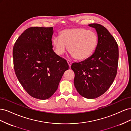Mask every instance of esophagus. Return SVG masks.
Segmentation results:
<instances>
[{"instance_id":"obj_1","label":"esophagus","mask_w":131,"mask_h":131,"mask_svg":"<svg viewBox=\"0 0 131 131\" xmlns=\"http://www.w3.org/2000/svg\"><path fill=\"white\" fill-rule=\"evenodd\" d=\"M67 63H68V64L69 67L70 68L71 65H72V62H71V61H69V60H67Z\"/></svg>"}]
</instances>
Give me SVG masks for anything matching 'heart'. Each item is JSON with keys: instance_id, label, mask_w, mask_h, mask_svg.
I'll list each match as a JSON object with an SVG mask.
<instances>
[{"instance_id": "b5f03b06", "label": "heart", "mask_w": 131, "mask_h": 131, "mask_svg": "<svg viewBox=\"0 0 131 131\" xmlns=\"http://www.w3.org/2000/svg\"><path fill=\"white\" fill-rule=\"evenodd\" d=\"M98 43V36L92 30L84 28H73L61 31L60 37H54L52 45L57 54L64 53L66 46L73 57L79 61L86 60L96 50Z\"/></svg>"}]
</instances>
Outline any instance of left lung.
<instances>
[{
  "label": "left lung",
  "mask_w": 131,
  "mask_h": 131,
  "mask_svg": "<svg viewBox=\"0 0 131 131\" xmlns=\"http://www.w3.org/2000/svg\"><path fill=\"white\" fill-rule=\"evenodd\" d=\"M96 29L98 43L94 53L86 60L74 63V86L86 98L101 96L108 90L116 77L118 62V47L115 39L106 28L98 23L89 25Z\"/></svg>",
  "instance_id": "obj_1"
}]
</instances>
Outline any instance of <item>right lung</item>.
<instances>
[{
	"mask_svg": "<svg viewBox=\"0 0 131 131\" xmlns=\"http://www.w3.org/2000/svg\"><path fill=\"white\" fill-rule=\"evenodd\" d=\"M53 33V27H30L13 47L16 75L26 92L39 100L52 96L64 72L69 69L66 59L52 49Z\"/></svg>",
	"mask_w": 131,
	"mask_h": 131,
	"instance_id": "1",
	"label": "right lung"
}]
</instances>
